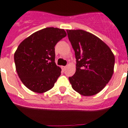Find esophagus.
Segmentation results:
<instances>
[{"instance_id":"obj_1","label":"esophagus","mask_w":128,"mask_h":128,"mask_svg":"<svg viewBox=\"0 0 128 128\" xmlns=\"http://www.w3.org/2000/svg\"><path fill=\"white\" fill-rule=\"evenodd\" d=\"M61 68H62V70L63 72H64V71L66 70V66H61Z\"/></svg>"}]
</instances>
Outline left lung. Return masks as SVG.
<instances>
[{"label":"left lung","mask_w":128,"mask_h":128,"mask_svg":"<svg viewBox=\"0 0 128 128\" xmlns=\"http://www.w3.org/2000/svg\"><path fill=\"white\" fill-rule=\"evenodd\" d=\"M75 51L76 72L69 77L72 88L80 95L100 92L113 73L115 56L110 48L95 35L82 30H67Z\"/></svg>","instance_id":"left-lung-1"}]
</instances>
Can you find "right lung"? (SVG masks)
I'll return each mask as SVG.
<instances>
[{
  "instance_id": "1",
  "label": "right lung",
  "mask_w": 128,
  "mask_h": 128,
  "mask_svg": "<svg viewBox=\"0 0 128 128\" xmlns=\"http://www.w3.org/2000/svg\"><path fill=\"white\" fill-rule=\"evenodd\" d=\"M66 36L63 29L46 28L33 33L18 46L14 55L16 70L29 90L42 93L54 86L61 74L55 62V46Z\"/></svg>"
}]
</instances>
